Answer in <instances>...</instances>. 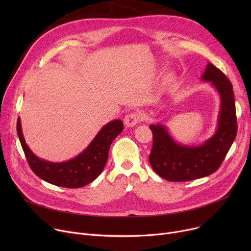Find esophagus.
Returning <instances> with one entry per match:
<instances>
[{
	"instance_id": "esophagus-1",
	"label": "esophagus",
	"mask_w": 251,
	"mask_h": 251,
	"mask_svg": "<svg viewBox=\"0 0 251 251\" xmlns=\"http://www.w3.org/2000/svg\"><path fill=\"white\" fill-rule=\"evenodd\" d=\"M141 118L142 117L138 113H130L125 116L124 124L127 127H134L141 120Z\"/></svg>"
}]
</instances>
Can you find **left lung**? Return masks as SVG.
I'll use <instances>...</instances> for the list:
<instances>
[{
    "mask_svg": "<svg viewBox=\"0 0 251 251\" xmlns=\"http://www.w3.org/2000/svg\"><path fill=\"white\" fill-rule=\"evenodd\" d=\"M220 97V110L215 133L201 144L176 141L163 124L150 125L153 142L150 163L160 177L171 182H183L206 177L219 169L237 134V119L233 86L220 69L207 63L201 75Z\"/></svg>",
    "mask_w": 251,
    "mask_h": 251,
    "instance_id": "obj_1",
    "label": "left lung"
}]
</instances>
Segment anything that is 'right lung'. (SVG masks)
<instances>
[{
  "instance_id": "1",
  "label": "right lung",
  "mask_w": 251,
  "mask_h": 251,
  "mask_svg": "<svg viewBox=\"0 0 251 251\" xmlns=\"http://www.w3.org/2000/svg\"><path fill=\"white\" fill-rule=\"evenodd\" d=\"M123 127L122 120H113L103 125L83 151L61 163L41 159L32 152L25 142L20 118L17 121V133L26 159L37 177L60 187L80 188L97 179L102 172L111 144L122 132Z\"/></svg>"
}]
</instances>
